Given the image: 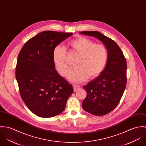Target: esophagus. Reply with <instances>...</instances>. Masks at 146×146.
Wrapping results in <instances>:
<instances>
[{"instance_id":"obj_1","label":"esophagus","mask_w":146,"mask_h":146,"mask_svg":"<svg viewBox=\"0 0 146 146\" xmlns=\"http://www.w3.org/2000/svg\"><path fill=\"white\" fill-rule=\"evenodd\" d=\"M73 88H74V91H77L80 90L81 87L78 85H73Z\"/></svg>"}]
</instances>
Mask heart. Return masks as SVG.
I'll return each mask as SVG.
<instances>
[{
  "instance_id": "obj_1",
  "label": "heart",
  "mask_w": 146,
  "mask_h": 146,
  "mask_svg": "<svg viewBox=\"0 0 146 146\" xmlns=\"http://www.w3.org/2000/svg\"><path fill=\"white\" fill-rule=\"evenodd\" d=\"M72 49L78 56L74 64L76 66L69 70L66 63V51L62 45L56 46L53 50L52 60L56 69L63 76L67 73V78L74 83L86 81L88 77L94 78L104 69L108 58V52L102 44H96L93 40L84 37H79L69 43Z\"/></svg>"
}]
</instances>
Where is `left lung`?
Instances as JSON below:
<instances>
[{"instance_id": "left-lung-1", "label": "left lung", "mask_w": 146, "mask_h": 146, "mask_svg": "<svg viewBox=\"0 0 146 146\" xmlns=\"http://www.w3.org/2000/svg\"><path fill=\"white\" fill-rule=\"evenodd\" d=\"M80 33L97 38L105 45L108 58L104 70L83 88L87 96L83 109L94 115L109 113L121 100L127 84V62L121 50L110 38L97 31H82Z\"/></svg>"}]
</instances>
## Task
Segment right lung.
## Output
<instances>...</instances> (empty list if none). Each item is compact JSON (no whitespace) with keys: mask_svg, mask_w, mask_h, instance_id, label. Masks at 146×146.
Masks as SVG:
<instances>
[{"mask_svg":"<svg viewBox=\"0 0 146 146\" xmlns=\"http://www.w3.org/2000/svg\"><path fill=\"white\" fill-rule=\"evenodd\" d=\"M73 33L45 31L28 40L20 51L16 77L22 99L37 116L51 117L62 113L73 88L55 69L54 48Z\"/></svg>","mask_w":146,"mask_h":146,"instance_id":"obj_1","label":"right lung"}]
</instances>
